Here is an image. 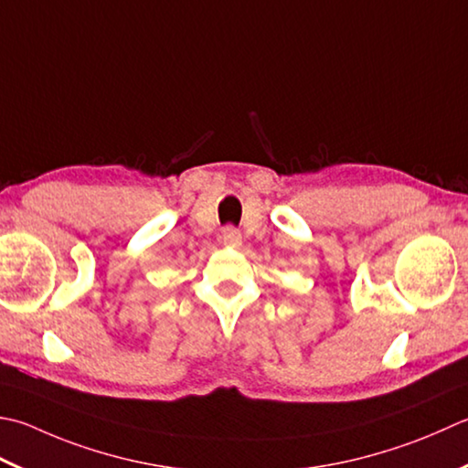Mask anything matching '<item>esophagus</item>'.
Masks as SVG:
<instances>
[{"label":"esophagus","instance_id":"34e87169","mask_svg":"<svg viewBox=\"0 0 468 468\" xmlns=\"http://www.w3.org/2000/svg\"><path fill=\"white\" fill-rule=\"evenodd\" d=\"M223 243L229 245V247H239L241 245V233L239 229H235L233 225H227L223 229Z\"/></svg>","mask_w":468,"mask_h":468}]
</instances>
